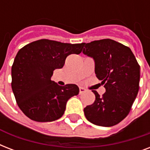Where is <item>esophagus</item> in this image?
<instances>
[{
  "label": "esophagus",
  "instance_id": "1",
  "mask_svg": "<svg viewBox=\"0 0 150 150\" xmlns=\"http://www.w3.org/2000/svg\"><path fill=\"white\" fill-rule=\"evenodd\" d=\"M86 92V89H84V88H82V87H80L79 88V93L82 94L83 93H85Z\"/></svg>",
  "mask_w": 150,
  "mask_h": 150
}]
</instances>
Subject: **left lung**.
Returning a JSON list of instances; mask_svg holds the SVG:
<instances>
[{"instance_id":"1","label":"left lung","mask_w":150,"mask_h":150,"mask_svg":"<svg viewBox=\"0 0 150 150\" xmlns=\"http://www.w3.org/2000/svg\"><path fill=\"white\" fill-rule=\"evenodd\" d=\"M82 53L93 57L95 73L106 92L84 108L86 119L96 125L114 126L127 117L139 89L140 66L131 49L110 39L83 43Z\"/></svg>"}]
</instances>
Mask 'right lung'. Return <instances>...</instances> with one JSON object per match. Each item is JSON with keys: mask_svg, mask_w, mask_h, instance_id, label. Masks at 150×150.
<instances>
[{"mask_svg": "<svg viewBox=\"0 0 150 150\" xmlns=\"http://www.w3.org/2000/svg\"><path fill=\"white\" fill-rule=\"evenodd\" d=\"M83 43L40 40L20 49L11 67V88L21 110L33 121L47 122L62 117L66 103L79 93L75 84L61 86L51 76L66 57L80 54Z\"/></svg>", "mask_w": 150, "mask_h": 150, "instance_id": "1", "label": "right lung"}]
</instances>
